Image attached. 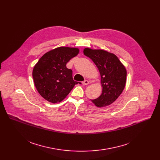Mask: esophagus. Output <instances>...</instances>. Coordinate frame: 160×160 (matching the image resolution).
<instances>
[{"instance_id": "1", "label": "esophagus", "mask_w": 160, "mask_h": 160, "mask_svg": "<svg viewBox=\"0 0 160 160\" xmlns=\"http://www.w3.org/2000/svg\"><path fill=\"white\" fill-rule=\"evenodd\" d=\"M88 83H89V82H88L87 80H85L82 82V84H83V85H87Z\"/></svg>"}]
</instances>
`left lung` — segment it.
<instances>
[{
  "label": "left lung",
  "mask_w": 160,
  "mask_h": 160,
  "mask_svg": "<svg viewBox=\"0 0 160 160\" xmlns=\"http://www.w3.org/2000/svg\"><path fill=\"white\" fill-rule=\"evenodd\" d=\"M83 54L92 60L101 75L102 93L92 102L99 108L110 105L120 96L125 87V67L115 54L102 49L85 48Z\"/></svg>",
  "instance_id": "obj_1"
}]
</instances>
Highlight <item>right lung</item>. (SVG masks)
I'll use <instances>...</instances> for the list:
<instances>
[{
    "label": "right lung",
    "mask_w": 160,
    "mask_h": 160,
    "mask_svg": "<svg viewBox=\"0 0 160 160\" xmlns=\"http://www.w3.org/2000/svg\"><path fill=\"white\" fill-rule=\"evenodd\" d=\"M78 52V48L59 47L43 54L35 65L32 73L35 86L45 100L60 102L79 83L73 80L72 70L66 68L67 62Z\"/></svg>",
    "instance_id": "1"
}]
</instances>
